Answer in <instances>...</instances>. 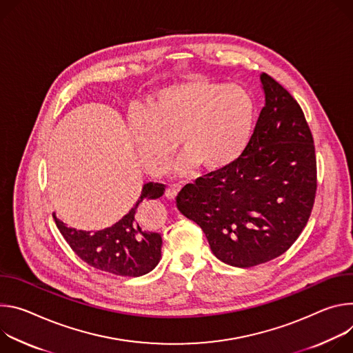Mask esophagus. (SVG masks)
I'll use <instances>...</instances> for the list:
<instances>
[{
    "mask_svg": "<svg viewBox=\"0 0 353 353\" xmlns=\"http://www.w3.org/2000/svg\"><path fill=\"white\" fill-rule=\"evenodd\" d=\"M181 192V186H176V185H171L167 192H165V196L170 199V201H174L178 194Z\"/></svg>",
    "mask_w": 353,
    "mask_h": 353,
    "instance_id": "esophagus-1",
    "label": "esophagus"
}]
</instances>
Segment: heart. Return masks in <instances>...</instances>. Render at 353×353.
<instances>
[{
    "label": "heart",
    "mask_w": 353,
    "mask_h": 353,
    "mask_svg": "<svg viewBox=\"0 0 353 353\" xmlns=\"http://www.w3.org/2000/svg\"><path fill=\"white\" fill-rule=\"evenodd\" d=\"M255 116L250 92L201 75L155 91L145 112L130 121V137L144 168L161 172L178 147L182 152L174 174L194 168L219 172L236 163L245 151Z\"/></svg>",
    "instance_id": "1"
}]
</instances>
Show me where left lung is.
<instances>
[{"label":"left lung","instance_id":"1","mask_svg":"<svg viewBox=\"0 0 353 353\" xmlns=\"http://www.w3.org/2000/svg\"><path fill=\"white\" fill-rule=\"evenodd\" d=\"M259 78L265 106L243 155L176 196L178 210L203 230L214 256L237 268L286 252L308 221L317 189L314 141L300 105L268 74Z\"/></svg>","mask_w":353,"mask_h":353}]
</instances>
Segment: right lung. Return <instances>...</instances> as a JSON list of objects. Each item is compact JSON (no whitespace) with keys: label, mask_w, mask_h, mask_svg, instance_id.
<instances>
[{"label":"right lung","mask_w":353,"mask_h":353,"mask_svg":"<svg viewBox=\"0 0 353 353\" xmlns=\"http://www.w3.org/2000/svg\"><path fill=\"white\" fill-rule=\"evenodd\" d=\"M164 190V185L145 183L128 214L112 227L94 232L67 227L56 213L53 217L67 244L84 262L110 275L139 278L160 262L163 239L159 232L144 225L137 208L145 199L161 198Z\"/></svg>","instance_id":"1"}]
</instances>
